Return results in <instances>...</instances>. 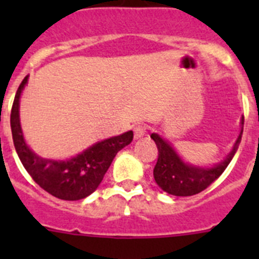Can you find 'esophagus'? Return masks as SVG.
<instances>
[{
	"label": "esophagus",
	"instance_id": "esophagus-1",
	"mask_svg": "<svg viewBox=\"0 0 259 259\" xmlns=\"http://www.w3.org/2000/svg\"><path fill=\"white\" fill-rule=\"evenodd\" d=\"M145 134H146V127L144 124H139L134 128L135 139H140V137H143Z\"/></svg>",
	"mask_w": 259,
	"mask_h": 259
}]
</instances>
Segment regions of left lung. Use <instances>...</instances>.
Wrapping results in <instances>:
<instances>
[{"label":"left lung","instance_id":"8db88e82","mask_svg":"<svg viewBox=\"0 0 259 259\" xmlns=\"http://www.w3.org/2000/svg\"><path fill=\"white\" fill-rule=\"evenodd\" d=\"M242 128L244 118L241 119V131L230 154L224 161L212 167H200L185 163L170 143H167L159 135L152 134L150 137L154 140L158 148V161L153 171L155 183L159 185L162 191L180 197L193 196L206 189L211 183L218 179L230 164L241 141Z\"/></svg>","mask_w":259,"mask_h":259}]
</instances>
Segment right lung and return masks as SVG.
Masks as SVG:
<instances>
[{
	"mask_svg": "<svg viewBox=\"0 0 259 259\" xmlns=\"http://www.w3.org/2000/svg\"><path fill=\"white\" fill-rule=\"evenodd\" d=\"M27 81L28 76L23 79L18 88L10 115L14 146L20 162L35 183L54 197L66 201H77L88 197L102 182L116 153L131 144L134 132L128 131L96 143L76 157L66 161L40 157L28 148L20 127L19 98Z\"/></svg>",
	"mask_w": 259,
	"mask_h": 259,
	"instance_id": "1",
	"label": "right lung"
}]
</instances>
